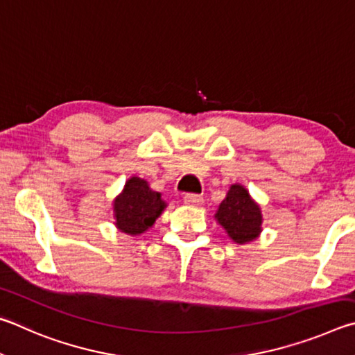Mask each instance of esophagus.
Here are the masks:
<instances>
[{"instance_id":"1","label":"esophagus","mask_w":355,"mask_h":355,"mask_svg":"<svg viewBox=\"0 0 355 355\" xmlns=\"http://www.w3.org/2000/svg\"><path fill=\"white\" fill-rule=\"evenodd\" d=\"M184 202L189 204V206H201L204 202L202 196L201 195H196V193H187L184 196Z\"/></svg>"}]
</instances>
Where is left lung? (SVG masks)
<instances>
[{"instance_id":"1","label":"left lung","mask_w":355,"mask_h":355,"mask_svg":"<svg viewBox=\"0 0 355 355\" xmlns=\"http://www.w3.org/2000/svg\"><path fill=\"white\" fill-rule=\"evenodd\" d=\"M215 218L226 229L229 237L240 245L257 239L262 225L260 207L251 200L248 190L239 184L232 185L227 191Z\"/></svg>"}]
</instances>
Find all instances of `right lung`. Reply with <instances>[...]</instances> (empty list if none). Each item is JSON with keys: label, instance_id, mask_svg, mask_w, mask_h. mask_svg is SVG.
<instances>
[{"label": "right lung", "instance_id": "add662e5", "mask_svg": "<svg viewBox=\"0 0 355 355\" xmlns=\"http://www.w3.org/2000/svg\"><path fill=\"white\" fill-rule=\"evenodd\" d=\"M166 204L160 193L149 189L146 181L130 178L123 193L114 201L116 227L129 235H139L154 225Z\"/></svg>", "mask_w": 355, "mask_h": 355}]
</instances>
